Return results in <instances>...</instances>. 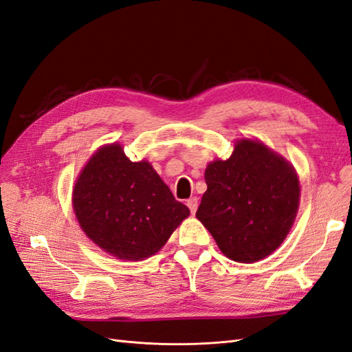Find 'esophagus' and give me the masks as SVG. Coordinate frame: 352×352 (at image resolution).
I'll return each instance as SVG.
<instances>
[{
    "label": "esophagus",
    "instance_id": "obj_1",
    "mask_svg": "<svg viewBox=\"0 0 352 352\" xmlns=\"http://www.w3.org/2000/svg\"><path fill=\"white\" fill-rule=\"evenodd\" d=\"M186 206H188V208L190 210V212H192V214H195V211H197V208H198V198H197V197L189 198V199L186 201Z\"/></svg>",
    "mask_w": 352,
    "mask_h": 352
}]
</instances>
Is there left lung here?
I'll use <instances>...</instances> for the list:
<instances>
[{"instance_id": "left-lung-1", "label": "left lung", "mask_w": 352, "mask_h": 352, "mask_svg": "<svg viewBox=\"0 0 352 352\" xmlns=\"http://www.w3.org/2000/svg\"><path fill=\"white\" fill-rule=\"evenodd\" d=\"M204 179L197 219L228 258L255 263L280 247L300 206L291 163L260 141L238 140L228 160L207 166Z\"/></svg>"}]
</instances>
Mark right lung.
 Segmentation results:
<instances>
[{
  "label": "right lung",
  "mask_w": 352,
  "mask_h": 352,
  "mask_svg": "<svg viewBox=\"0 0 352 352\" xmlns=\"http://www.w3.org/2000/svg\"><path fill=\"white\" fill-rule=\"evenodd\" d=\"M73 210L94 243L129 261L158 252L189 216L153 166L131 162L120 144L104 145L89 158L73 188Z\"/></svg>",
  "instance_id": "obj_1"
}]
</instances>
